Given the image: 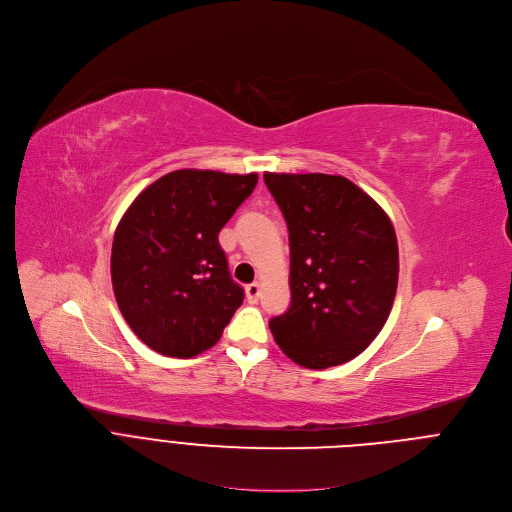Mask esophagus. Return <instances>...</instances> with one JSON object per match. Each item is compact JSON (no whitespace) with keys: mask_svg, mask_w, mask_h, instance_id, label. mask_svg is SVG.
<instances>
[{"mask_svg":"<svg viewBox=\"0 0 512 512\" xmlns=\"http://www.w3.org/2000/svg\"><path fill=\"white\" fill-rule=\"evenodd\" d=\"M245 295H247V301H249V303H257V301H259V295H261V285H259V283L247 285Z\"/></svg>","mask_w":512,"mask_h":512,"instance_id":"1","label":"esophagus"}]
</instances>
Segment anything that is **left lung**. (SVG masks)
<instances>
[{
	"label": "left lung",
	"mask_w": 512,
	"mask_h": 512,
	"mask_svg": "<svg viewBox=\"0 0 512 512\" xmlns=\"http://www.w3.org/2000/svg\"><path fill=\"white\" fill-rule=\"evenodd\" d=\"M289 229L291 307L269 321L281 351L327 369L361 355L389 319L399 245L381 205L341 175L265 173Z\"/></svg>",
	"instance_id": "1"
}]
</instances>
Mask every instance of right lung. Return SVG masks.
Here are the masks:
<instances>
[{
	"label": "right lung",
	"mask_w": 512,
	"mask_h": 512,
	"mask_svg": "<svg viewBox=\"0 0 512 512\" xmlns=\"http://www.w3.org/2000/svg\"><path fill=\"white\" fill-rule=\"evenodd\" d=\"M257 179V173L171 171L121 217L111 247L113 293L149 349L189 359L221 339L245 293L231 279L219 231Z\"/></svg>",
	"instance_id": "right-lung-1"
}]
</instances>
